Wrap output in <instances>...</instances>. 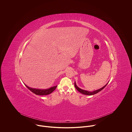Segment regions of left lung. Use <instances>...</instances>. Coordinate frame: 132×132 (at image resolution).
Here are the masks:
<instances>
[{
	"label": "left lung",
	"instance_id": "left-lung-1",
	"mask_svg": "<svg viewBox=\"0 0 132 132\" xmlns=\"http://www.w3.org/2000/svg\"><path fill=\"white\" fill-rule=\"evenodd\" d=\"M107 85H108V84H107L106 85H105L103 87H102V88H100V89H97V90H94V91H93V92H88V91H87V90H84V89H82L78 88V87L77 86L76 83L75 82V84H74L75 87L77 89V90L78 92H79L80 93H82V94L87 95H94V94H96L98 93V92H99L100 91H101L102 89H103L104 88H105V87Z\"/></svg>",
	"mask_w": 132,
	"mask_h": 132
}]
</instances>
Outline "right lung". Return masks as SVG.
<instances>
[{
  "mask_svg": "<svg viewBox=\"0 0 132 132\" xmlns=\"http://www.w3.org/2000/svg\"><path fill=\"white\" fill-rule=\"evenodd\" d=\"M25 86L27 87L29 89H30L32 92L34 93L36 95H48L51 93H52L57 87V86L53 87L52 88H49L48 89H36V88H30L27 85H25Z\"/></svg>",
  "mask_w": 132,
  "mask_h": 132,
  "instance_id": "right-lung-1",
  "label": "right lung"
}]
</instances>
